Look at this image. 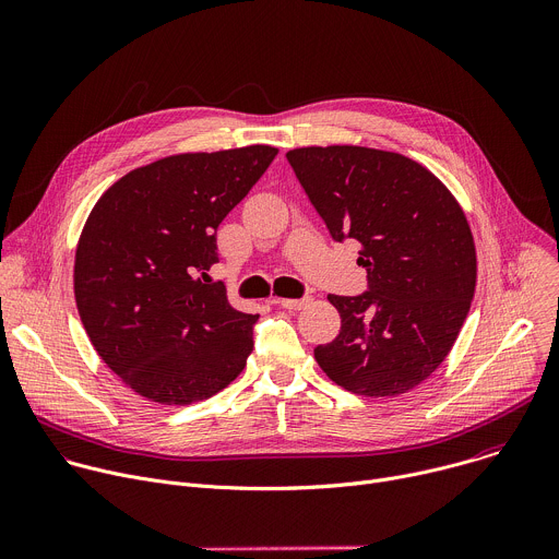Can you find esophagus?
Returning <instances> with one entry per match:
<instances>
[{"mask_svg":"<svg viewBox=\"0 0 559 559\" xmlns=\"http://www.w3.org/2000/svg\"><path fill=\"white\" fill-rule=\"evenodd\" d=\"M276 305H281L283 309H302L309 300L307 298H274Z\"/></svg>","mask_w":559,"mask_h":559,"instance_id":"esophagus-1","label":"esophagus"}]
</instances>
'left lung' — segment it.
Instances as JSON below:
<instances>
[{
    "label": "left lung",
    "mask_w": 559,
    "mask_h": 559,
    "mask_svg": "<svg viewBox=\"0 0 559 559\" xmlns=\"http://www.w3.org/2000/svg\"><path fill=\"white\" fill-rule=\"evenodd\" d=\"M287 162L334 241L360 243L367 292L330 294L341 332L316 362L358 395H397L451 352L475 292V246L444 183L412 158L360 145L296 147Z\"/></svg>",
    "instance_id": "1"
}]
</instances>
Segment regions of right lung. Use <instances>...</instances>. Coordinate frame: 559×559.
Wrapping results in <instances>:
<instances>
[{
	"label": "right lung",
	"instance_id": "right-lung-1",
	"mask_svg": "<svg viewBox=\"0 0 559 559\" xmlns=\"http://www.w3.org/2000/svg\"><path fill=\"white\" fill-rule=\"evenodd\" d=\"M276 154L248 145L158 158L93 207L74 254L76 309L102 360L147 401L199 403L243 371L259 316L205 278L221 221Z\"/></svg>",
	"mask_w": 559,
	"mask_h": 559
}]
</instances>
